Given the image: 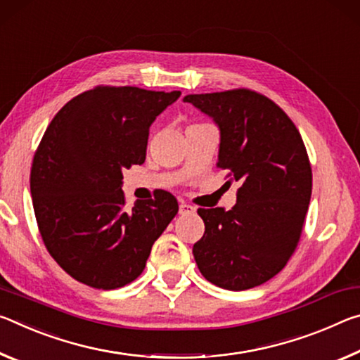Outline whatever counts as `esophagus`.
<instances>
[{
  "label": "esophagus",
  "mask_w": 360,
  "mask_h": 360,
  "mask_svg": "<svg viewBox=\"0 0 360 360\" xmlns=\"http://www.w3.org/2000/svg\"><path fill=\"white\" fill-rule=\"evenodd\" d=\"M179 212H180V215H190V214H194V212H196V209H194L193 205H190V204H186V202L181 201V202H180Z\"/></svg>",
  "instance_id": "obj_1"
}]
</instances>
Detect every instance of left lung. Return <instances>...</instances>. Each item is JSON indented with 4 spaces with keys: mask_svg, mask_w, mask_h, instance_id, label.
I'll return each mask as SVG.
<instances>
[{
    "mask_svg": "<svg viewBox=\"0 0 360 360\" xmlns=\"http://www.w3.org/2000/svg\"><path fill=\"white\" fill-rule=\"evenodd\" d=\"M184 100L219 124L217 167L228 172V185L239 184L231 210L198 209L205 231L193 245L194 260L205 279L226 290L262 285L302 238L313 190L302 135L278 103L244 87Z\"/></svg>",
    "mask_w": 360,
    "mask_h": 360,
    "instance_id": "left-lung-1",
    "label": "left lung"
}]
</instances>
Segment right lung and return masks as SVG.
I'll use <instances>...</instances> for the list:
<instances>
[{
  "label": "right lung",
  "mask_w": 360,
  "mask_h": 360,
  "mask_svg": "<svg viewBox=\"0 0 360 360\" xmlns=\"http://www.w3.org/2000/svg\"><path fill=\"white\" fill-rule=\"evenodd\" d=\"M180 94L96 86L47 126L30 172L34 217L47 252L78 282L131 284L179 212L167 191L127 207L121 185L122 169L145 162L153 121Z\"/></svg>",
  "instance_id": "obj_1"
}]
</instances>
